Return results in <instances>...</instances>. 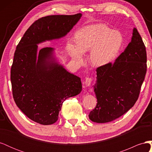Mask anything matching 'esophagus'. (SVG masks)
Returning a JSON list of instances; mask_svg holds the SVG:
<instances>
[{
  "label": "esophagus",
  "mask_w": 152,
  "mask_h": 152,
  "mask_svg": "<svg viewBox=\"0 0 152 152\" xmlns=\"http://www.w3.org/2000/svg\"><path fill=\"white\" fill-rule=\"evenodd\" d=\"M92 80H93V79H92L91 78H90V77H86V80H85L86 86H89L91 85V84Z\"/></svg>",
  "instance_id": "34e87169"
}]
</instances>
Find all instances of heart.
<instances>
[{"label": "heart", "instance_id": "b5f03b06", "mask_svg": "<svg viewBox=\"0 0 152 152\" xmlns=\"http://www.w3.org/2000/svg\"><path fill=\"white\" fill-rule=\"evenodd\" d=\"M76 44L68 41L66 49L73 59L83 60V53L91 51L90 59L93 65L102 66L117 57L123 44L120 32L103 24L90 25L78 30L75 35Z\"/></svg>", "mask_w": 152, "mask_h": 152}]
</instances>
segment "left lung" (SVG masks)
<instances>
[{"mask_svg":"<svg viewBox=\"0 0 152 152\" xmlns=\"http://www.w3.org/2000/svg\"><path fill=\"white\" fill-rule=\"evenodd\" d=\"M146 48L134 28L131 41L115 61L96 69L94 91L97 104L89 118L97 123L113 121L136 103L146 73Z\"/></svg>","mask_w":152,"mask_h":152,"instance_id":"obj_1","label":"left lung"}]
</instances>
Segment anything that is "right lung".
<instances>
[{"instance_id": "obj_1", "label": "right lung", "mask_w": 152, "mask_h": 152, "mask_svg": "<svg viewBox=\"0 0 152 152\" xmlns=\"http://www.w3.org/2000/svg\"><path fill=\"white\" fill-rule=\"evenodd\" d=\"M81 16L79 13L41 18L17 45L11 69L13 98L21 112L35 122H56L64 101L82 91L80 78L55 61L53 48L37 49L41 42L65 36Z\"/></svg>"}]
</instances>
